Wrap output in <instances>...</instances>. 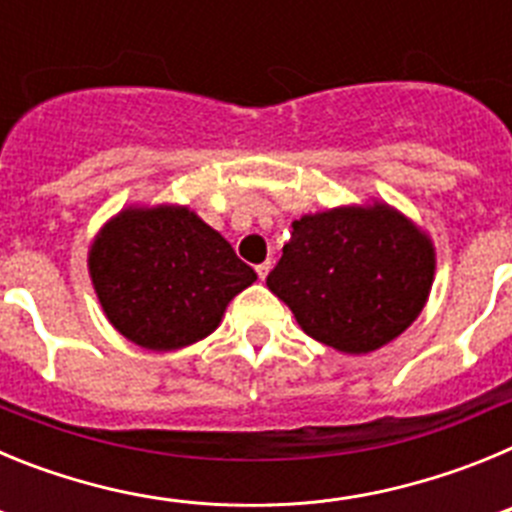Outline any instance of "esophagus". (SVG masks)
Returning a JSON list of instances; mask_svg holds the SVG:
<instances>
[{"label": "esophagus", "mask_w": 512, "mask_h": 512, "mask_svg": "<svg viewBox=\"0 0 512 512\" xmlns=\"http://www.w3.org/2000/svg\"><path fill=\"white\" fill-rule=\"evenodd\" d=\"M269 271H271V261H269V259H266L264 264H259V266H256V274H259V279H261V282H264V279L269 277Z\"/></svg>", "instance_id": "obj_1"}]
</instances>
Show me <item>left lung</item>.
Returning a JSON list of instances; mask_svg holds the SVG:
<instances>
[{"instance_id":"left-lung-1","label":"left lung","mask_w":512,"mask_h":512,"mask_svg":"<svg viewBox=\"0 0 512 512\" xmlns=\"http://www.w3.org/2000/svg\"><path fill=\"white\" fill-rule=\"evenodd\" d=\"M436 277V246L408 215L382 200L310 212L266 287L307 336L361 356L415 323Z\"/></svg>"}]
</instances>
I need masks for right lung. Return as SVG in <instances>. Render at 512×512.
<instances>
[{"mask_svg":"<svg viewBox=\"0 0 512 512\" xmlns=\"http://www.w3.org/2000/svg\"><path fill=\"white\" fill-rule=\"evenodd\" d=\"M104 318L148 351H179L220 325L256 271L187 205H128L89 243Z\"/></svg>","mask_w":512,"mask_h":512,"instance_id":"add662e5","label":"right lung"}]
</instances>
